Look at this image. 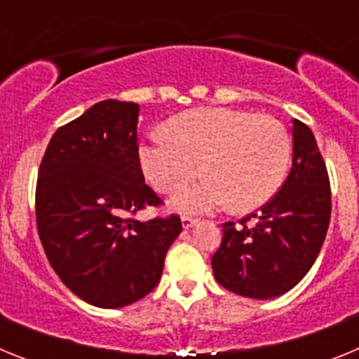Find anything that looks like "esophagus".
<instances>
[{
    "label": "esophagus",
    "instance_id": "obj_1",
    "mask_svg": "<svg viewBox=\"0 0 359 359\" xmlns=\"http://www.w3.org/2000/svg\"><path fill=\"white\" fill-rule=\"evenodd\" d=\"M196 223H198V219L192 217V215H183V217H182L183 228H192Z\"/></svg>",
    "mask_w": 359,
    "mask_h": 359
}]
</instances>
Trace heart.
Listing matches in <instances>:
<instances>
[{"label": "heart", "instance_id": "obj_1", "mask_svg": "<svg viewBox=\"0 0 359 359\" xmlns=\"http://www.w3.org/2000/svg\"><path fill=\"white\" fill-rule=\"evenodd\" d=\"M290 154V135L277 118L228 107H201L174 116L167 135H151L138 152L144 176L163 194L182 189L203 167L208 176L172 201L187 212L226 203L233 210H255L280 189Z\"/></svg>", "mask_w": 359, "mask_h": 359}]
</instances>
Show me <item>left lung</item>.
Here are the masks:
<instances>
[{"label": "left lung", "instance_id": "8db88e82", "mask_svg": "<svg viewBox=\"0 0 359 359\" xmlns=\"http://www.w3.org/2000/svg\"><path fill=\"white\" fill-rule=\"evenodd\" d=\"M293 165L277 194L239 224H223L212 255L215 280L231 293L266 300L293 290L315 264L331 219V185L315 135L293 120ZM252 217L257 219L248 226Z\"/></svg>", "mask_w": 359, "mask_h": 359}]
</instances>
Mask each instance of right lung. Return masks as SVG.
<instances>
[{
	"label": "right lung",
	"instance_id": "obj_1",
	"mask_svg": "<svg viewBox=\"0 0 359 359\" xmlns=\"http://www.w3.org/2000/svg\"><path fill=\"white\" fill-rule=\"evenodd\" d=\"M135 102L102 100L53 133L36 187L37 231L69 291L104 309L129 306L161 278L182 219L133 215L161 199L144 182Z\"/></svg>",
	"mask_w": 359,
	"mask_h": 359
}]
</instances>
